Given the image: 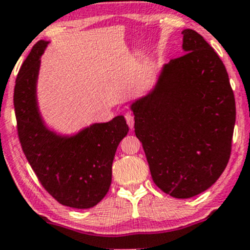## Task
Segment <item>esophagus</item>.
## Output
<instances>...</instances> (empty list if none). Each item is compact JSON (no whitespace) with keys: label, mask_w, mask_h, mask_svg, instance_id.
Wrapping results in <instances>:
<instances>
[{"label":"esophagus","mask_w":250,"mask_h":250,"mask_svg":"<svg viewBox=\"0 0 250 250\" xmlns=\"http://www.w3.org/2000/svg\"><path fill=\"white\" fill-rule=\"evenodd\" d=\"M125 121H127V125H129L130 129H133L134 128V116L132 112L125 113Z\"/></svg>","instance_id":"34e87169"}]
</instances>
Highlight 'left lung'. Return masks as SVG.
Returning <instances> with one entry per match:
<instances>
[{"label": "left lung", "mask_w": 250, "mask_h": 250, "mask_svg": "<svg viewBox=\"0 0 250 250\" xmlns=\"http://www.w3.org/2000/svg\"><path fill=\"white\" fill-rule=\"evenodd\" d=\"M181 34L185 54L166 64L152 92L130 109L153 183L172 197L190 198L228 166L236 104L215 50L195 30Z\"/></svg>", "instance_id": "1"}]
</instances>
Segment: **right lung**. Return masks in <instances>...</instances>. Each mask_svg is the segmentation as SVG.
Instances as JSON below:
<instances>
[{"mask_svg":"<svg viewBox=\"0 0 250 250\" xmlns=\"http://www.w3.org/2000/svg\"><path fill=\"white\" fill-rule=\"evenodd\" d=\"M47 44H34L18 72L13 98L18 137L40 183L54 200L71 208H92L109 191L113 157L129 128L125 117L117 116L74 137L48 129L36 102L40 58Z\"/></svg>","mask_w":250,"mask_h":250,"instance_id":"right-lung-1","label":"right lung"}]
</instances>
